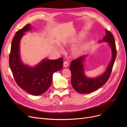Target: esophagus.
<instances>
[{"label": "esophagus", "instance_id": "34e87169", "mask_svg": "<svg viewBox=\"0 0 127 127\" xmlns=\"http://www.w3.org/2000/svg\"><path fill=\"white\" fill-rule=\"evenodd\" d=\"M68 66V62L67 61H64L63 63V66L64 67H67Z\"/></svg>", "mask_w": 127, "mask_h": 127}]
</instances>
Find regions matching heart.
Segmentation results:
<instances>
[{
  "mask_svg": "<svg viewBox=\"0 0 127 127\" xmlns=\"http://www.w3.org/2000/svg\"><path fill=\"white\" fill-rule=\"evenodd\" d=\"M85 36V33L81 32L79 33V35L77 36L73 37L69 41L67 42V44L69 45H75L81 39L83 38ZM90 47V42L89 41H85L82 43L76 46L74 48H72L71 50V54L74 57H79L87 51Z\"/></svg>",
  "mask_w": 127,
  "mask_h": 127,
  "instance_id": "heart-1",
  "label": "heart"
}]
</instances>
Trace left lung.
I'll list each match as a JSON object with an SVG mask.
<instances>
[{"label": "left lung", "mask_w": 127, "mask_h": 127, "mask_svg": "<svg viewBox=\"0 0 127 127\" xmlns=\"http://www.w3.org/2000/svg\"><path fill=\"white\" fill-rule=\"evenodd\" d=\"M105 33L106 35L99 42H108L111 48L112 60L107 69L101 75L95 78H90L85 75L83 62L85 56L79 57L71 62L69 67L71 73V83L73 88L79 93L88 94L97 90L108 81L110 77L116 57L117 51L115 40L111 32L106 29Z\"/></svg>", "instance_id": "left-lung-1"}]
</instances>
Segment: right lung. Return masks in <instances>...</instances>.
<instances>
[{
  "mask_svg": "<svg viewBox=\"0 0 127 127\" xmlns=\"http://www.w3.org/2000/svg\"><path fill=\"white\" fill-rule=\"evenodd\" d=\"M31 29L30 24L19 30L13 38L9 56V65L17 85L29 94L40 95L50 86L54 72L61 70L63 65L62 58L57 60L44 59L34 67L25 65L19 53L20 41L25 33Z\"/></svg>",
  "mask_w": 127,
  "mask_h": 127,
  "instance_id": "add662e5",
  "label": "right lung"
}]
</instances>
